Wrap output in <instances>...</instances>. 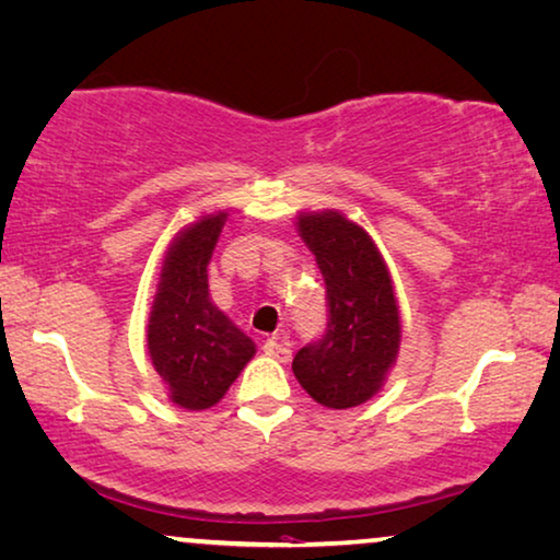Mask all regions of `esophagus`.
<instances>
[{
	"instance_id": "esophagus-1",
	"label": "esophagus",
	"mask_w": 560,
	"mask_h": 560,
	"mask_svg": "<svg viewBox=\"0 0 560 560\" xmlns=\"http://www.w3.org/2000/svg\"><path fill=\"white\" fill-rule=\"evenodd\" d=\"M262 350H265V355L280 360V363H288L290 352H292V350L288 348V340H285V335H282V332L272 335V338L265 340V342H262Z\"/></svg>"
}]
</instances>
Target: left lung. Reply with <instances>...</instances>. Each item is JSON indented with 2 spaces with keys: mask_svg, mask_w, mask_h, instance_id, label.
Masks as SVG:
<instances>
[{
  "mask_svg": "<svg viewBox=\"0 0 560 560\" xmlns=\"http://www.w3.org/2000/svg\"><path fill=\"white\" fill-rule=\"evenodd\" d=\"M298 232L328 292V330L300 348L292 373L325 408L346 410L383 388L400 350L393 278L373 237L338 210L300 212Z\"/></svg>",
  "mask_w": 560,
  "mask_h": 560,
  "instance_id": "left-lung-1",
  "label": "left lung"
}]
</instances>
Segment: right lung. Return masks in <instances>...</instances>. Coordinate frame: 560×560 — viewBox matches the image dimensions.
<instances>
[{"label":"right lung","instance_id":"1","mask_svg":"<svg viewBox=\"0 0 560 560\" xmlns=\"http://www.w3.org/2000/svg\"><path fill=\"white\" fill-rule=\"evenodd\" d=\"M228 212L202 214L172 237L148 320V350L167 398L208 410L243 373L255 342L212 303L208 262Z\"/></svg>","mask_w":560,"mask_h":560}]
</instances>
